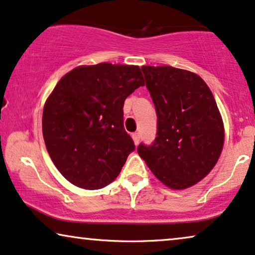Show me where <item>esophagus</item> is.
Returning <instances> with one entry per match:
<instances>
[{
  "instance_id": "34e87169",
  "label": "esophagus",
  "mask_w": 255,
  "mask_h": 255,
  "mask_svg": "<svg viewBox=\"0 0 255 255\" xmlns=\"http://www.w3.org/2000/svg\"><path fill=\"white\" fill-rule=\"evenodd\" d=\"M131 137H133L135 144H137L138 142H140V134L138 133H133L131 134Z\"/></svg>"
}]
</instances>
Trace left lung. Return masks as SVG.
Listing matches in <instances>:
<instances>
[{"instance_id":"obj_1","label":"left lung","mask_w":255,"mask_h":255,"mask_svg":"<svg viewBox=\"0 0 255 255\" xmlns=\"http://www.w3.org/2000/svg\"><path fill=\"white\" fill-rule=\"evenodd\" d=\"M155 106L156 136L137 153L161 182L191 187L211 172L224 146V126L211 89L194 73L169 66L142 68Z\"/></svg>"}]
</instances>
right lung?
Masks as SVG:
<instances>
[{
    "instance_id": "obj_1",
    "label": "right lung",
    "mask_w": 255,
    "mask_h": 255,
    "mask_svg": "<svg viewBox=\"0 0 255 255\" xmlns=\"http://www.w3.org/2000/svg\"><path fill=\"white\" fill-rule=\"evenodd\" d=\"M144 81L137 66L99 63L73 69L48 98L42 131L48 153L73 185L114 181L135 144L124 127L125 100Z\"/></svg>"
}]
</instances>
